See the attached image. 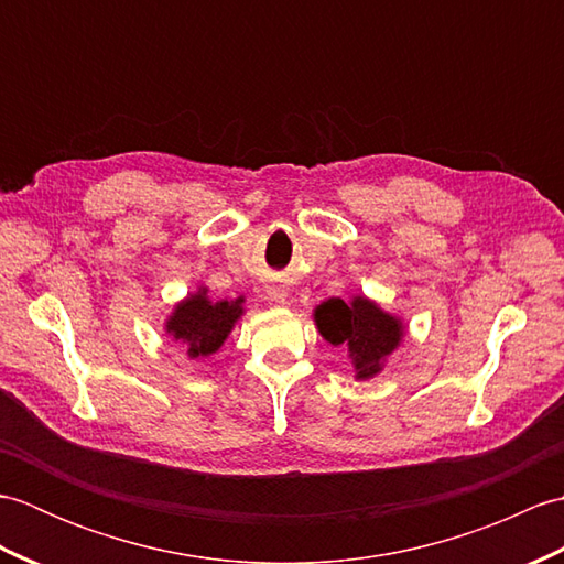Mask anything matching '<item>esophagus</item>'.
Returning a JSON list of instances; mask_svg holds the SVG:
<instances>
[{"label":"esophagus","instance_id":"34e87169","mask_svg":"<svg viewBox=\"0 0 564 564\" xmlns=\"http://www.w3.org/2000/svg\"><path fill=\"white\" fill-rule=\"evenodd\" d=\"M269 297L275 303H283L285 301V291H279V289H269Z\"/></svg>","mask_w":564,"mask_h":564}]
</instances>
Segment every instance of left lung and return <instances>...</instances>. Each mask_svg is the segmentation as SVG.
I'll return each instance as SVG.
<instances>
[{
	"instance_id": "8db88e82",
	"label": "left lung",
	"mask_w": 564,
	"mask_h": 564,
	"mask_svg": "<svg viewBox=\"0 0 564 564\" xmlns=\"http://www.w3.org/2000/svg\"><path fill=\"white\" fill-rule=\"evenodd\" d=\"M317 327L329 344L351 351L358 378H370L380 370V361L400 344V322L382 313L366 297L344 303L339 297L322 303L315 313Z\"/></svg>"
}]
</instances>
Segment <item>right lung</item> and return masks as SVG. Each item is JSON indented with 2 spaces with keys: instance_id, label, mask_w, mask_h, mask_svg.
<instances>
[{
  "instance_id": "obj_1",
  "label": "right lung",
  "mask_w": 564,
  "mask_h": 564,
  "mask_svg": "<svg viewBox=\"0 0 564 564\" xmlns=\"http://www.w3.org/2000/svg\"><path fill=\"white\" fill-rule=\"evenodd\" d=\"M239 303L242 301L210 303L200 293L191 295L188 301L176 307L166 329L174 334V339L186 344L191 358L210 356L220 349L235 325V319L242 315Z\"/></svg>"
}]
</instances>
